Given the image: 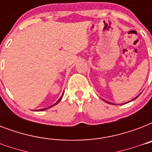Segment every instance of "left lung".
Instances as JSON below:
<instances>
[{
	"label": "left lung",
	"instance_id": "8db88e82",
	"mask_svg": "<svg viewBox=\"0 0 152 152\" xmlns=\"http://www.w3.org/2000/svg\"><path fill=\"white\" fill-rule=\"evenodd\" d=\"M138 96H139V95H138ZM138 96H137V97H136V98H135V99H132V100H134V99H137V97H138ZM109 103H110V102H109ZM111 104V103H110Z\"/></svg>",
	"mask_w": 152,
	"mask_h": 152
}]
</instances>
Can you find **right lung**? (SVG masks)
Listing matches in <instances>:
<instances>
[{
    "label": "right lung",
    "mask_w": 152,
    "mask_h": 152,
    "mask_svg": "<svg viewBox=\"0 0 152 152\" xmlns=\"http://www.w3.org/2000/svg\"><path fill=\"white\" fill-rule=\"evenodd\" d=\"M62 96H63V95H62ZM62 96H61V98H60V99H59V100H58V101H57V102H56V103H54V104H53V106H50V107H52V106H55V105H56V104H57V103H58V102H59L60 101H61V98H62ZM46 109H48V108H45V109H41V110H46Z\"/></svg>",
    "instance_id": "1"
}]
</instances>
